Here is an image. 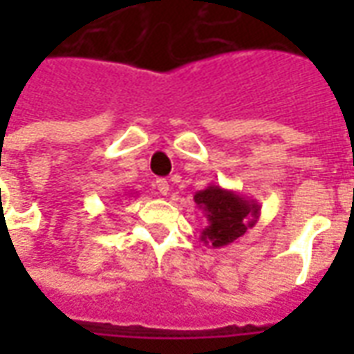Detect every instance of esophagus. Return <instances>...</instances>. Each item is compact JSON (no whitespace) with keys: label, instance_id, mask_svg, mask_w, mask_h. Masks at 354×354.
Here are the masks:
<instances>
[{"label":"esophagus","instance_id":"esophagus-1","mask_svg":"<svg viewBox=\"0 0 354 354\" xmlns=\"http://www.w3.org/2000/svg\"><path fill=\"white\" fill-rule=\"evenodd\" d=\"M155 185H157V189H159L161 195H167V193H169V182H167L165 178H159V180L155 182Z\"/></svg>","mask_w":354,"mask_h":354}]
</instances>
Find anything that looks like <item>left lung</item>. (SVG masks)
<instances>
[{"mask_svg": "<svg viewBox=\"0 0 354 354\" xmlns=\"http://www.w3.org/2000/svg\"><path fill=\"white\" fill-rule=\"evenodd\" d=\"M193 201L207 218L201 241L210 248H223L243 237L260 218L258 201L243 197L233 189L210 184L193 195Z\"/></svg>", "mask_w": 354, "mask_h": 354, "instance_id": "left-lung-1", "label": "left lung"}]
</instances>
